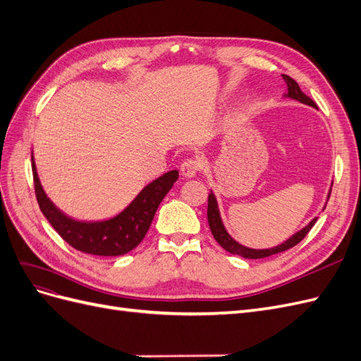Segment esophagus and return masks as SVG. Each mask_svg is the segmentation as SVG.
I'll use <instances>...</instances> for the list:
<instances>
[{"label":"esophagus","mask_w":361,"mask_h":361,"mask_svg":"<svg viewBox=\"0 0 361 361\" xmlns=\"http://www.w3.org/2000/svg\"><path fill=\"white\" fill-rule=\"evenodd\" d=\"M202 161L199 158H188L182 162L180 171L185 178H192L202 170Z\"/></svg>","instance_id":"34e87169"}]
</instances>
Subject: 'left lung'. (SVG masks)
Listing matches in <instances>:
<instances>
[{"instance_id": "obj_1", "label": "left lung", "mask_w": 361, "mask_h": 361, "mask_svg": "<svg viewBox=\"0 0 361 361\" xmlns=\"http://www.w3.org/2000/svg\"><path fill=\"white\" fill-rule=\"evenodd\" d=\"M283 80H285L286 84H288V97H292V99H297L302 104H307V105H312V106L316 108L314 102L310 99V97L301 92L297 81L290 78V76H288V75H283ZM329 197H330V195H329ZM316 220H318V218H313V220L307 226H305L302 231L295 233L292 238H289L288 241L283 243L281 245H277L274 248H268V250H253V248H248V247L238 244L235 239L226 232V228H224L223 221L220 218V212H218V204H216V200H215V195L211 192L209 197H207V223H209L211 232L215 238V241L220 244L226 251H228V253L243 256L245 259L268 257V256L281 253V251H286V250L295 247L297 244H300L302 239L305 238V235L310 232V228L314 226Z\"/></svg>"}]
</instances>
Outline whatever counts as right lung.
I'll return each instance as SVG.
<instances>
[{
    "mask_svg": "<svg viewBox=\"0 0 361 361\" xmlns=\"http://www.w3.org/2000/svg\"><path fill=\"white\" fill-rule=\"evenodd\" d=\"M31 161L36 199L42 214L69 245L94 256H122L143 241L159 203L179 176L178 170L162 174L145 187L134 202L111 220L82 223L61 214L51 203L40 185L35 158L31 157Z\"/></svg>",
    "mask_w": 361,
    "mask_h": 361,
    "instance_id": "obj_1",
    "label": "right lung"
}]
</instances>
